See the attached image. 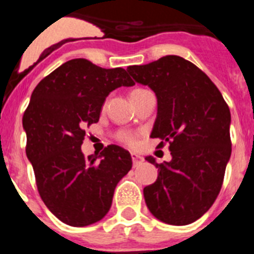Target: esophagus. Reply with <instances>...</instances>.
<instances>
[{
  "mask_svg": "<svg viewBox=\"0 0 254 254\" xmlns=\"http://www.w3.org/2000/svg\"><path fill=\"white\" fill-rule=\"evenodd\" d=\"M131 158H132V163H133V167H137L138 164L142 163V156H140V155L134 154V152H132L131 154Z\"/></svg>",
  "mask_w": 254,
  "mask_h": 254,
  "instance_id": "obj_1",
  "label": "esophagus"
}]
</instances>
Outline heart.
Returning a JSON list of instances; mask_svg holds the SVG:
<instances>
[{
  "label": "heart",
  "mask_w": 254,
  "mask_h": 254,
  "mask_svg": "<svg viewBox=\"0 0 254 254\" xmlns=\"http://www.w3.org/2000/svg\"><path fill=\"white\" fill-rule=\"evenodd\" d=\"M143 90V89H134L131 94L137 93V91ZM117 140L122 142L123 145H127L129 147H134L137 145V134L131 131H120L117 133Z\"/></svg>",
  "instance_id": "obj_1"
}]
</instances>
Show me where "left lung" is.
Here are the masks:
<instances>
[{"mask_svg":"<svg viewBox=\"0 0 254 254\" xmlns=\"http://www.w3.org/2000/svg\"><path fill=\"white\" fill-rule=\"evenodd\" d=\"M134 81L149 85L158 98L151 132L169 143L172 161L155 163L158 179L143 188L145 202L156 219L187 225L215 202L232 154L230 111L210 77L179 56H165L127 68Z\"/></svg>","mask_w":254,"mask_h":254,"instance_id":"left-lung-1","label":"left lung"}]
</instances>
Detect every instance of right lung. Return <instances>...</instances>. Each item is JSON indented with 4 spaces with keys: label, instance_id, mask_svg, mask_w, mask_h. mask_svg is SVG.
Wrapping results in <instances>:
<instances>
[{
    "label": "right lung",
    "instance_id": "obj_1",
    "mask_svg": "<svg viewBox=\"0 0 254 254\" xmlns=\"http://www.w3.org/2000/svg\"><path fill=\"white\" fill-rule=\"evenodd\" d=\"M134 82L126 69L102 68L84 58L67 61L42 80L22 117L26 156L40 197L52 214L71 226L102 220L118 182L131 170L127 150L108 145L85 158V127L99 121L108 94Z\"/></svg>",
    "mask_w": 254,
    "mask_h": 254
}]
</instances>
